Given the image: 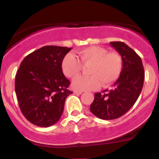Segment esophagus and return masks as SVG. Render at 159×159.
Returning <instances> with one entry per match:
<instances>
[{"mask_svg": "<svg viewBox=\"0 0 159 159\" xmlns=\"http://www.w3.org/2000/svg\"><path fill=\"white\" fill-rule=\"evenodd\" d=\"M82 92V91H79V90H74V94H81Z\"/></svg>", "mask_w": 159, "mask_h": 159, "instance_id": "obj_1", "label": "esophagus"}]
</instances>
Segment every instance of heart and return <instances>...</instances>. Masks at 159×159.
<instances>
[{"label":"heart","mask_w":159,"mask_h":159,"mask_svg":"<svg viewBox=\"0 0 159 159\" xmlns=\"http://www.w3.org/2000/svg\"><path fill=\"white\" fill-rule=\"evenodd\" d=\"M79 60L72 54L65 56L61 62L63 73L73 78L80 75L84 67H89V76H80L72 81V87L78 90L95 89L102 84L108 87L113 84L122 70V58L116 51H108L105 48L91 46L78 52Z\"/></svg>","instance_id":"heart-1"}]
</instances>
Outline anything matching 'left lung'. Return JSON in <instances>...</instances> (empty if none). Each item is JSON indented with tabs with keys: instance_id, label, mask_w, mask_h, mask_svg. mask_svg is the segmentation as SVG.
Returning <instances> with one entry per match:
<instances>
[{
	"instance_id": "1",
	"label": "left lung",
	"mask_w": 159,
	"mask_h": 159,
	"mask_svg": "<svg viewBox=\"0 0 159 159\" xmlns=\"http://www.w3.org/2000/svg\"><path fill=\"white\" fill-rule=\"evenodd\" d=\"M122 58V70L111 90L94 94L90 111L98 118L112 120L120 118L134 105L142 91L145 70L141 57L121 41L110 42Z\"/></svg>"
}]
</instances>
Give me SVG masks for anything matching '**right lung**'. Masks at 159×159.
<instances>
[{
    "mask_svg": "<svg viewBox=\"0 0 159 159\" xmlns=\"http://www.w3.org/2000/svg\"><path fill=\"white\" fill-rule=\"evenodd\" d=\"M70 48L48 45L24 58L15 78V92L24 116L39 127L55 124L63 113L70 81L61 68Z\"/></svg>",
    "mask_w": 159,
    "mask_h": 159,
    "instance_id": "obj_1",
    "label": "right lung"
}]
</instances>
